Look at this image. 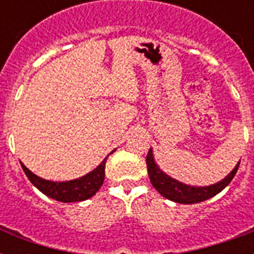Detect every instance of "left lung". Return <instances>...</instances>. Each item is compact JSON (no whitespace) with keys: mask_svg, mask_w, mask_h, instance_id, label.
Here are the masks:
<instances>
[{"mask_svg":"<svg viewBox=\"0 0 254 254\" xmlns=\"http://www.w3.org/2000/svg\"><path fill=\"white\" fill-rule=\"evenodd\" d=\"M146 165H147V173H149V178L153 187L158 191L162 196H165L169 200H173L175 203H182V204H193V203H200L204 201L209 197L215 196L216 193L227 187L233 179V177L236 175L240 162L237 163L235 169L231 173L221 179L220 182H217L215 185L204 186V187H199V186H190L185 185L182 182L174 179V178L169 177L166 173H163L162 170L159 169V166L155 163L154 155H153V150H149L146 157Z\"/></svg>","mask_w":254,"mask_h":254,"instance_id":"8db88e82","label":"left lung"}]
</instances>
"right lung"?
Instances as JSON below:
<instances>
[{
    "mask_svg": "<svg viewBox=\"0 0 254 254\" xmlns=\"http://www.w3.org/2000/svg\"><path fill=\"white\" fill-rule=\"evenodd\" d=\"M105 162H107V158H104L99 166L85 174L84 177L65 182L47 181L31 173L22 162L21 166L25 171L26 177L29 178V181L41 192L45 193L46 196L62 201V203H75V201L87 200L99 191L105 178Z\"/></svg>",
    "mask_w": 254,
    "mask_h": 254,
    "instance_id": "right-lung-1",
    "label": "right lung"
}]
</instances>
